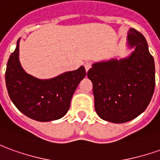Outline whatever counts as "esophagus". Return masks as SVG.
<instances>
[{"label":"esophagus","mask_w":160,"mask_h":160,"mask_svg":"<svg viewBox=\"0 0 160 160\" xmlns=\"http://www.w3.org/2000/svg\"><path fill=\"white\" fill-rule=\"evenodd\" d=\"M84 66H85V69H86V71L88 72V70H89V69L91 68L92 64H91V63H90V62H86V63H85V65H84Z\"/></svg>","instance_id":"obj_1"}]
</instances>
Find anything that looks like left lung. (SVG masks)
Here are the masks:
<instances>
[{
	"mask_svg": "<svg viewBox=\"0 0 160 160\" xmlns=\"http://www.w3.org/2000/svg\"><path fill=\"white\" fill-rule=\"evenodd\" d=\"M127 47L133 48L129 56L95 62L88 72L97 114L117 124L141 114L150 103L155 88L154 60L144 35L130 28Z\"/></svg>",
	"mask_w": 160,
	"mask_h": 160,
	"instance_id": "8db88e82",
	"label": "left lung"
}]
</instances>
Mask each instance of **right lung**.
Here are the masks:
<instances>
[{"label":"right lung","instance_id":"obj_1","mask_svg":"<svg viewBox=\"0 0 160 160\" xmlns=\"http://www.w3.org/2000/svg\"><path fill=\"white\" fill-rule=\"evenodd\" d=\"M7 64L6 86L10 99L18 110L41 122L56 120L66 115L78 85L86 76L83 66L74 71L41 80L22 68L19 60V44Z\"/></svg>","mask_w":160,"mask_h":160}]
</instances>
